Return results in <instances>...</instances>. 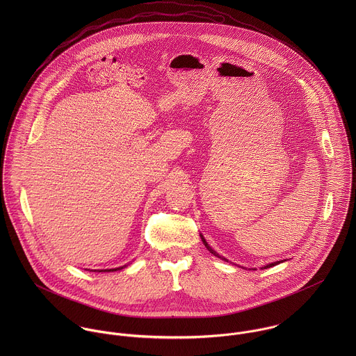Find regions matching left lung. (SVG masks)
<instances>
[{
  "mask_svg": "<svg viewBox=\"0 0 356 356\" xmlns=\"http://www.w3.org/2000/svg\"><path fill=\"white\" fill-rule=\"evenodd\" d=\"M202 240H203L204 245H205V247H207V250H208V251H209V252H211V254H215V256H218V257H220V259H223V260H226V259H225V257H222V256H219V254H216V252H215V251H213V250H212V248H211V247H209V245H208V244H207V241H205V240H204L203 236H202ZM275 264H280V261H275V263H271V264H267V266H264V268H267V267H273V266H275Z\"/></svg>",
  "mask_w": 356,
  "mask_h": 356,
  "instance_id": "left-lung-1",
  "label": "left lung"
}]
</instances>
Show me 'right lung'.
<instances>
[{
	"instance_id": "right-lung-1",
	"label": "right lung",
	"mask_w": 356,
	"mask_h": 356,
	"mask_svg": "<svg viewBox=\"0 0 356 356\" xmlns=\"http://www.w3.org/2000/svg\"><path fill=\"white\" fill-rule=\"evenodd\" d=\"M116 270H120V268H111V270H105V271H116Z\"/></svg>"
}]
</instances>
